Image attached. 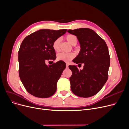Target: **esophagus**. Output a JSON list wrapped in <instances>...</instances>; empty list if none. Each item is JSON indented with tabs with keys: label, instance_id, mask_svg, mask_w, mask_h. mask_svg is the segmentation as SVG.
Wrapping results in <instances>:
<instances>
[{
	"label": "esophagus",
	"instance_id": "34e87169",
	"mask_svg": "<svg viewBox=\"0 0 129 129\" xmlns=\"http://www.w3.org/2000/svg\"><path fill=\"white\" fill-rule=\"evenodd\" d=\"M69 64L68 63H66V67H67V68H68V67H69Z\"/></svg>",
	"mask_w": 129,
	"mask_h": 129
}]
</instances>
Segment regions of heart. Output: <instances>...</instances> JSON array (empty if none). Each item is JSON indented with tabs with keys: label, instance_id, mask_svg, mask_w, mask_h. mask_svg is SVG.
I'll use <instances>...</instances> for the list:
<instances>
[{
	"label": "heart",
	"instance_id": "heart-1",
	"mask_svg": "<svg viewBox=\"0 0 129 129\" xmlns=\"http://www.w3.org/2000/svg\"><path fill=\"white\" fill-rule=\"evenodd\" d=\"M66 39L71 45L73 46H75L76 45L77 43V37L73 35H67L66 36ZM60 42V39L59 38L57 39L54 41V42L53 43V48L54 50L58 52L59 50V45ZM74 56H75V54L73 53H59L57 58L58 60H62L65 62H68L70 60H71L72 59H73Z\"/></svg>",
	"mask_w": 129,
	"mask_h": 129
}]
</instances>
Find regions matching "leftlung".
Segmentation results:
<instances>
[{
  "label": "left lung",
  "instance_id": "1",
  "mask_svg": "<svg viewBox=\"0 0 129 129\" xmlns=\"http://www.w3.org/2000/svg\"><path fill=\"white\" fill-rule=\"evenodd\" d=\"M67 32L77 37L80 46L73 62L80 66L84 64L83 70H78L75 65L69 66L72 72L70 78L71 90L80 97L93 96L101 89L108 78L110 56L108 46L90 29L79 28Z\"/></svg>",
  "mask_w": 129,
  "mask_h": 129
}]
</instances>
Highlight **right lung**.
<instances>
[{
	"mask_svg": "<svg viewBox=\"0 0 129 129\" xmlns=\"http://www.w3.org/2000/svg\"><path fill=\"white\" fill-rule=\"evenodd\" d=\"M66 31V29H40L23 40L18 52L19 74L25 89L32 95L48 98L56 92L57 81L66 64L59 60L47 65L46 62L56 59L53 43Z\"/></svg>",
	"mask_w": 129,
	"mask_h": 129,
	"instance_id": "add662e5",
	"label": "right lung"
}]
</instances>
